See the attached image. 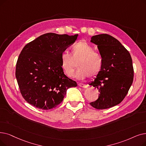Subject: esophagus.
I'll use <instances>...</instances> for the list:
<instances>
[{
    "instance_id": "obj_1",
    "label": "esophagus",
    "mask_w": 146,
    "mask_h": 146,
    "mask_svg": "<svg viewBox=\"0 0 146 146\" xmlns=\"http://www.w3.org/2000/svg\"><path fill=\"white\" fill-rule=\"evenodd\" d=\"M78 86L80 87H82V88H86L88 87V86L84 84H79Z\"/></svg>"
}]
</instances>
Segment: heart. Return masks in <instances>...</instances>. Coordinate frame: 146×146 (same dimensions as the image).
<instances>
[{"label":"heart","mask_w":146,"mask_h":146,"mask_svg":"<svg viewBox=\"0 0 146 146\" xmlns=\"http://www.w3.org/2000/svg\"><path fill=\"white\" fill-rule=\"evenodd\" d=\"M76 73L78 79H84L86 76L93 78L97 76L102 70L103 59L98 52L94 51V48L85 41L76 43L72 48V56L64 52L61 55V67L68 77L72 78L76 68Z\"/></svg>","instance_id":"heart-1"}]
</instances>
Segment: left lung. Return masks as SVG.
Here are the masks:
<instances>
[{
    "label": "left lung",
    "mask_w": 146,
    "mask_h": 146,
    "mask_svg": "<svg viewBox=\"0 0 146 146\" xmlns=\"http://www.w3.org/2000/svg\"><path fill=\"white\" fill-rule=\"evenodd\" d=\"M91 42L96 44L103 59L100 74L89 85L100 92L97 100L90 103L97 109H106L122 102L134 79L131 55L118 40L110 35L93 36Z\"/></svg>",
    "instance_id": "8db88e82"
}]
</instances>
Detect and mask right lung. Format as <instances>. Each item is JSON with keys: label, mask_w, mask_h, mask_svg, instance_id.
Masks as SVG:
<instances>
[{"label": "right lung", "mask_w": 146, "mask_h": 146, "mask_svg": "<svg viewBox=\"0 0 146 146\" xmlns=\"http://www.w3.org/2000/svg\"><path fill=\"white\" fill-rule=\"evenodd\" d=\"M78 36L48 33L23 48L17 62L15 76L27 103L40 109H52L62 102L68 88L77 86L76 82L64 74L60 57Z\"/></svg>", "instance_id": "add662e5"}]
</instances>
